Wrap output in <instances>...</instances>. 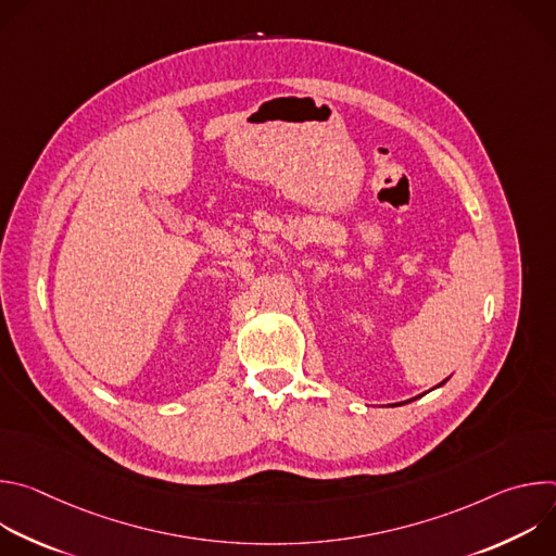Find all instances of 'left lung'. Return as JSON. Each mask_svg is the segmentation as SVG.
Returning a JSON list of instances; mask_svg holds the SVG:
<instances>
[{
  "label": "left lung",
  "instance_id": "8db88e82",
  "mask_svg": "<svg viewBox=\"0 0 556 556\" xmlns=\"http://www.w3.org/2000/svg\"><path fill=\"white\" fill-rule=\"evenodd\" d=\"M446 380H448V378H446ZM446 380H442V382H440V384H438V387H442V384H444V382H446ZM412 401H416V399H412ZM407 403H409V401H407ZM395 405H405V403H395Z\"/></svg>",
  "mask_w": 556,
  "mask_h": 556
}]
</instances>
